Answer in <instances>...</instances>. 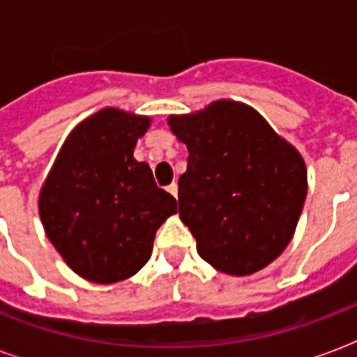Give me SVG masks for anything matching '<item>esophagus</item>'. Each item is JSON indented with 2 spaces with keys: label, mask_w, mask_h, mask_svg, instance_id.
<instances>
[{
  "label": "esophagus",
  "mask_w": 357,
  "mask_h": 357,
  "mask_svg": "<svg viewBox=\"0 0 357 357\" xmlns=\"http://www.w3.org/2000/svg\"><path fill=\"white\" fill-rule=\"evenodd\" d=\"M167 190H168V192H170V195L174 196V198H178V185H176V183L168 185Z\"/></svg>",
  "instance_id": "esophagus-1"
}]
</instances>
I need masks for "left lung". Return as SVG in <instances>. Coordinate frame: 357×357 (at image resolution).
<instances>
[{"mask_svg":"<svg viewBox=\"0 0 357 357\" xmlns=\"http://www.w3.org/2000/svg\"><path fill=\"white\" fill-rule=\"evenodd\" d=\"M168 126L189 150L179 218L202 259L231 276L271 265L291 243L307 195L298 150L255 109L231 100L172 114Z\"/></svg>","mask_w":357,"mask_h":357,"instance_id":"1","label":"left lung"}]
</instances>
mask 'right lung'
<instances>
[{
    "label": "right lung",
    "mask_w": 357,
    "mask_h": 357,
    "mask_svg": "<svg viewBox=\"0 0 357 357\" xmlns=\"http://www.w3.org/2000/svg\"><path fill=\"white\" fill-rule=\"evenodd\" d=\"M148 116L105 107L64 140L38 196L47 238L66 265L96 283H116L150 259L153 238L178 213L150 167L133 157Z\"/></svg>",
    "instance_id": "add662e5"
}]
</instances>
